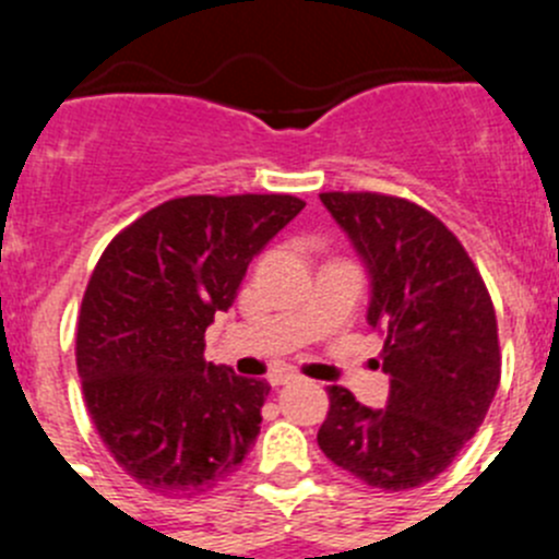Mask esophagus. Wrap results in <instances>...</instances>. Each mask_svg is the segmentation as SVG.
Here are the masks:
<instances>
[{
	"instance_id": "obj_1",
	"label": "esophagus",
	"mask_w": 559,
	"mask_h": 559,
	"mask_svg": "<svg viewBox=\"0 0 559 559\" xmlns=\"http://www.w3.org/2000/svg\"><path fill=\"white\" fill-rule=\"evenodd\" d=\"M295 379H297V373H292V371L270 373V384H273V388H278V384H289V382H295Z\"/></svg>"
}]
</instances>
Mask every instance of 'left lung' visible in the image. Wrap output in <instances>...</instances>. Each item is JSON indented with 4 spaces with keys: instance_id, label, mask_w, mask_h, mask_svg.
I'll list each match as a JSON object with an SVG mask.
<instances>
[{
    "instance_id": "obj_1",
    "label": "left lung",
    "mask_w": 559,
    "mask_h": 559,
    "mask_svg": "<svg viewBox=\"0 0 559 559\" xmlns=\"http://www.w3.org/2000/svg\"><path fill=\"white\" fill-rule=\"evenodd\" d=\"M371 281L384 338V409L333 388L317 442L335 467L384 491L435 480L484 424L500 384L497 317L462 242L429 210L382 193H319Z\"/></svg>"
}]
</instances>
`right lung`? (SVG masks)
I'll return each instance as SVG.
<instances>
[{
    "label": "right lung",
    "instance_id": "obj_1",
    "mask_svg": "<svg viewBox=\"0 0 559 559\" xmlns=\"http://www.w3.org/2000/svg\"><path fill=\"white\" fill-rule=\"evenodd\" d=\"M302 207L286 193L171 199L103 251L81 300L75 366L97 435L144 489L204 495L257 442L270 384L204 360V330Z\"/></svg>",
    "mask_w": 559,
    "mask_h": 559
}]
</instances>
